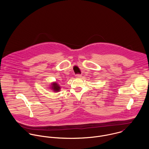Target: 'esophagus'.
<instances>
[{
	"label": "esophagus",
	"instance_id": "esophagus-1",
	"mask_svg": "<svg viewBox=\"0 0 149 149\" xmlns=\"http://www.w3.org/2000/svg\"><path fill=\"white\" fill-rule=\"evenodd\" d=\"M81 74H76V77H77V78L81 77Z\"/></svg>",
	"mask_w": 149,
	"mask_h": 149
}]
</instances>
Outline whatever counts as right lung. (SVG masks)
Wrapping results in <instances>:
<instances>
[{
  "label": "right lung",
  "mask_w": 149,
  "mask_h": 149,
  "mask_svg": "<svg viewBox=\"0 0 149 149\" xmlns=\"http://www.w3.org/2000/svg\"><path fill=\"white\" fill-rule=\"evenodd\" d=\"M52 89H53V91H54V92H59L60 91V86H59V85L57 83H53L52 84Z\"/></svg>",
  "instance_id": "add662e5"
}]
</instances>
